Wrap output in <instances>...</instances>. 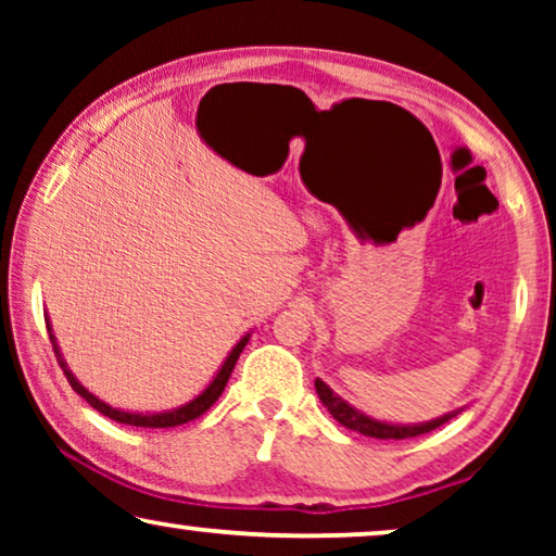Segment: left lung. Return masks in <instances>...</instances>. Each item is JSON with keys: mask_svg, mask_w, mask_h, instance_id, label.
<instances>
[{"mask_svg": "<svg viewBox=\"0 0 556 556\" xmlns=\"http://www.w3.org/2000/svg\"><path fill=\"white\" fill-rule=\"evenodd\" d=\"M316 392H318V400L324 402V407L333 415V420L341 422L349 430H356V432H362V435L379 438V440H405V438L425 435V432L440 428V425H445L447 420H451V417H455V415L460 413V409H455V413H447L443 417H435V420H430V422L392 425V422L375 420V417L359 413V409L352 407V405H349V402L341 400L339 394L333 392L329 384L321 382V379H316Z\"/></svg>", "mask_w": 556, "mask_h": 556, "instance_id": "left-lung-1", "label": "left lung"}]
</instances>
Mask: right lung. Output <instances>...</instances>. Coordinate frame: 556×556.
<instances>
[{
    "label": "right lung",
    "mask_w": 556,
    "mask_h": 556,
    "mask_svg": "<svg viewBox=\"0 0 556 556\" xmlns=\"http://www.w3.org/2000/svg\"><path fill=\"white\" fill-rule=\"evenodd\" d=\"M45 324H48V331H50L52 352H55V356H58V364H60V369L65 371L67 382H71L73 390L78 392L80 397L86 400L90 407L98 409V413H101V415L111 417V420H116V422L134 425V428H177V425H185V422H189V420H197V417L207 413V409H210V407L215 405V402H217L219 394H223L225 384H227V379H230L232 369H235V362H238L240 352H242V349H245L248 339H250V333H245V337H242V339L238 341V344L232 346V352L227 354V359L223 362V367H219V371H217V375H215V379H212V382H210L207 387H204V390H202L200 394H197L194 400H189L187 405H181V407H177V409H166V413H126V409H116V407L105 405L103 400H98L93 392H88L86 387H83V384L78 382V379H75L73 371L67 369V362L63 359V354H60V346H58V339H55V333H52L50 318H45Z\"/></svg>",
    "instance_id": "add662e5"
}]
</instances>
